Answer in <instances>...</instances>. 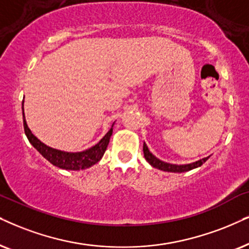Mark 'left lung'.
Here are the masks:
<instances>
[{
    "mask_svg": "<svg viewBox=\"0 0 249 249\" xmlns=\"http://www.w3.org/2000/svg\"><path fill=\"white\" fill-rule=\"evenodd\" d=\"M143 156L146 159V161L149 163L150 165L154 166V168L162 170V171L166 172H175V174H181V172L190 171V170L196 169L203 164L208 157H203V159L199 160V161H195L193 163H190V164H172V163H166L164 161H161L160 159H157L155 155H153L152 153L148 149L146 142H143Z\"/></svg>",
    "mask_w": 249,
    "mask_h": 249,
    "instance_id": "1",
    "label": "left lung"
}]
</instances>
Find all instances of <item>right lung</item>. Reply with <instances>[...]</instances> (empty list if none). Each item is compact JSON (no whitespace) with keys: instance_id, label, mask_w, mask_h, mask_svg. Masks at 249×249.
Masks as SVG:
<instances>
[{"instance_id":"add662e5","label":"right lung","mask_w":249,"mask_h":249,"mask_svg":"<svg viewBox=\"0 0 249 249\" xmlns=\"http://www.w3.org/2000/svg\"><path fill=\"white\" fill-rule=\"evenodd\" d=\"M21 109H23V122H24V130L25 134H26L28 141L42 155L47 161H49L53 165L57 166L59 169L64 170H73V171H78V170H85L90 168L94 164H96L100 160L102 159L103 154H105L107 147L109 144L110 137L112 134V127H114L115 122L112 123L111 128L107 132V134L93 147L88 148L83 152H64V150L56 149V148H52L40 141L32 133L27 126L26 119H25L24 114V101L21 103Z\"/></svg>"}]
</instances>
